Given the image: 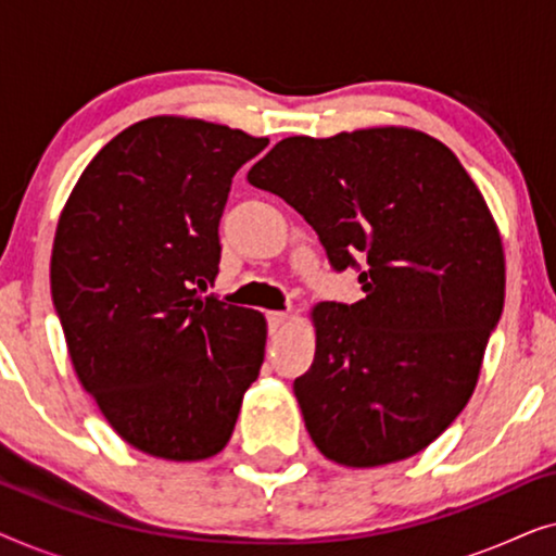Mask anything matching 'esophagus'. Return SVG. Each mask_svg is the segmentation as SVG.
<instances>
[{
    "label": "esophagus",
    "mask_w": 556,
    "mask_h": 556,
    "mask_svg": "<svg viewBox=\"0 0 556 556\" xmlns=\"http://www.w3.org/2000/svg\"><path fill=\"white\" fill-rule=\"evenodd\" d=\"M288 321H291V316L283 314V311H270V314H268V329H270V333L283 331Z\"/></svg>",
    "instance_id": "esophagus-1"
}]
</instances>
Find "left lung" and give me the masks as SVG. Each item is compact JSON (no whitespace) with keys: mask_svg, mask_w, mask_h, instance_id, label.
<instances>
[{"mask_svg":"<svg viewBox=\"0 0 556 556\" xmlns=\"http://www.w3.org/2000/svg\"><path fill=\"white\" fill-rule=\"evenodd\" d=\"M314 227L331 265L362 261L364 299L311 308L303 422L346 468L405 460L468 405L504 308L506 261L481 189L443 141L407 126L288 136L250 166Z\"/></svg>","mask_w":556,"mask_h":556,"instance_id":"1","label":"left lung"}]
</instances>
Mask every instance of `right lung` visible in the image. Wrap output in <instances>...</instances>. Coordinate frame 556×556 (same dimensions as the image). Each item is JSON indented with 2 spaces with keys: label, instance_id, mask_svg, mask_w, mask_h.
Instances as JSON below:
<instances>
[{
  "label": "right lung",
  "instance_id": "obj_1",
  "mask_svg": "<svg viewBox=\"0 0 556 556\" xmlns=\"http://www.w3.org/2000/svg\"><path fill=\"white\" fill-rule=\"evenodd\" d=\"M265 147L202 118H143L90 159L60 212L50 288L73 369L151 458L217 455L261 371L265 316L200 291L219 273L235 172Z\"/></svg>",
  "mask_w": 556,
  "mask_h": 556
}]
</instances>
